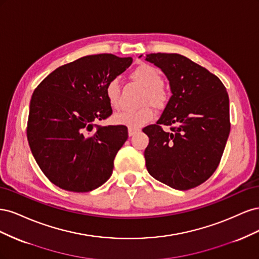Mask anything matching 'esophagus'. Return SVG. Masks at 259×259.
Instances as JSON below:
<instances>
[{"label":"esophagus","mask_w":259,"mask_h":259,"mask_svg":"<svg viewBox=\"0 0 259 259\" xmlns=\"http://www.w3.org/2000/svg\"><path fill=\"white\" fill-rule=\"evenodd\" d=\"M139 130L138 128H128V136H133L135 135L136 133H138Z\"/></svg>","instance_id":"obj_1"}]
</instances>
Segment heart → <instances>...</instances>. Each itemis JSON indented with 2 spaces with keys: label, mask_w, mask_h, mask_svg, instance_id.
<instances>
[{
  "label": "heart",
  "mask_w": 259,
  "mask_h": 259,
  "mask_svg": "<svg viewBox=\"0 0 259 259\" xmlns=\"http://www.w3.org/2000/svg\"><path fill=\"white\" fill-rule=\"evenodd\" d=\"M133 81L145 88L140 99V105H144L136 110H126L116 113L113 120L116 124L125 125L128 128H139L153 120L154 111L151 105L156 109H162L167 103V93L164 90V79L161 71L152 65L140 64L131 73ZM108 103L114 109L122 105L121 86L117 79L109 81L105 89Z\"/></svg>",
  "instance_id": "1"
}]
</instances>
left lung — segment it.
<instances>
[{
  "label": "left lung",
  "mask_w": 259,
  "mask_h": 259,
  "mask_svg": "<svg viewBox=\"0 0 259 259\" xmlns=\"http://www.w3.org/2000/svg\"><path fill=\"white\" fill-rule=\"evenodd\" d=\"M146 60L165 73L173 94L156 124L143 130L147 169L174 189H192L221 162L230 133L228 93L215 74L183 55L149 54Z\"/></svg>",
  "instance_id": "left-lung-1"
}]
</instances>
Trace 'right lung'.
<instances>
[{
	"label": "right lung",
	"instance_id": "obj_1",
	"mask_svg": "<svg viewBox=\"0 0 259 259\" xmlns=\"http://www.w3.org/2000/svg\"><path fill=\"white\" fill-rule=\"evenodd\" d=\"M132 61L112 54L89 55L54 70L34 90L27 124L29 146L44 175L61 189L89 192L110 178L127 127L96 122L112 114L107 83Z\"/></svg>",
	"mask_w": 259,
	"mask_h": 259
}]
</instances>
